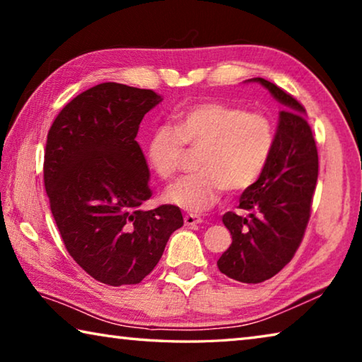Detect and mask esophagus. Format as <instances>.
Returning <instances> with one entry per match:
<instances>
[{"label":"esophagus","instance_id":"34e87169","mask_svg":"<svg viewBox=\"0 0 362 362\" xmlns=\"http://www.w3.org/2000/svg\"><path fill=\"white\" fill-rule=\"evenodd\" d=\"M183 222H185V225H188V226H193V225H198L203 222V218H201L199 216H196V214H187V216L183 217Z\"/></svg>","mask_w":362,"mask_h":362}]
</instances>
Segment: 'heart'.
Here are the masks:
<instances>
[{"label": "heart", "instance_id": "1", "mask_svg": "<svg viewBox=\"0 0 362 362\" xmlns=\"http://www.w3.org/2000/svg\"><path fill=\"white\" fill-rule=\"evenodd\" d=\"M175 126H156L146 142L150 168L163 180L179 173L185 145L201 148L194 174L182 177L164 193L169 203L201 212L216 204L228 189L244 192L265 173L276 145L273 121L262 112L240 105L206 100L179 110Z\"/></svg>", "mask_w": 362, "mask_h": 362}]
</instances>
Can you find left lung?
I'll list each match as a JSON object with an SVG mask.
<instances>
[{
    "mask_svg": "<svg viewBox=\"0 0 362 362\" xmlns=\"http://www.w3.org/2000/svg\"><path fill=\"white\" fill-rule=\"evenodd\" d=\"M249 81L265 86L284 110L265 173L240 198V209L249 211V217L235 212L222 217L233 241L217 267L231 279L257 284L279 273L297 252L310 220L320 163L302 103L267 79Z\"/></svg>",
    "mask_w": 362,
    "mask_h": 362,
    "instance_id": "8db88e82",
    "label": "left lung"
}]
</instances>
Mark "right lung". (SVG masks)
Wrapping results in <instances>:
<instances>
[{"instance_id": "add662e5", "label": "right lung", "mask_w": 362, "mask_h": 362, "mask_svg": "<svg viewBox=\"0 0 362 362\" xmlns=\"http://www.w3.org/2000/svg\"><path fill=\"white\" fill-rule=\"evenodd\" d=\"M163 97L102 83L60 110L47 132L45 187L69 254L108 286L139 284L183 225L177 206L144 211L150 170L137 144L140 121Z\"/></svg>"}]
</instances>
